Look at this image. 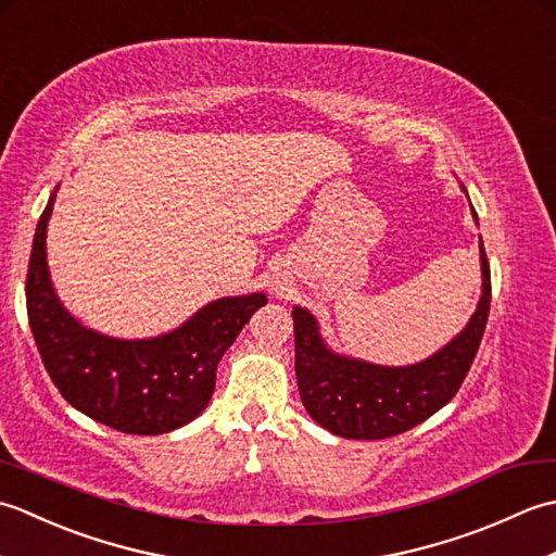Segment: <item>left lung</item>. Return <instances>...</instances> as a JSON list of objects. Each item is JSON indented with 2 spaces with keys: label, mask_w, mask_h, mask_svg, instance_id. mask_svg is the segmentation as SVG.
<instances>
[{
  "label": "left lung",
  "mask_w": 556,
  "mask_h": 556,
  "mask_svg": "<svg viewBox=\"0 0 556 556\" xmlns=\"http://www.w3.org/2000/svg\"><path fill=\"white\" fill-rule=\"evenodd\" d=\"M470 212L478 224L476 210ZM480 275V301L464 332L413 365H377L337 353L327 346L317 317L293 305L296 380L311 418L346 440H384L416 428L446 406L468 375L488 325L492 287L482 236Z\"/></svg>",
  "instance_id": "left-lung-1"
}]
</instances>
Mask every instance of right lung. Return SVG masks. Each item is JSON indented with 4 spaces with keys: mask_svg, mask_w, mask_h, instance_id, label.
I'll use <instances>...</instances> for the list:
<instances>
[{
    "mask_svg": "<svg viewBox=\"0 0 556 556\" xmlns=\"http://www.w3.org/2000/svg\"><path fill=\"white\" fill-rule=\"evenodd\" d=\"M54 193L35 229L26 305L35 344L54 387L76 410L128 434H164L198 418L215 392L217 365L263 291L210 301L184 325L150 339H119L76 320L59 301L47 265V222Z\"/></svg>",
    "mask_w": 556,
    "mask_h": 556,
    "instance_id": "1",
    "label": "right lung"
}]
</instances>
